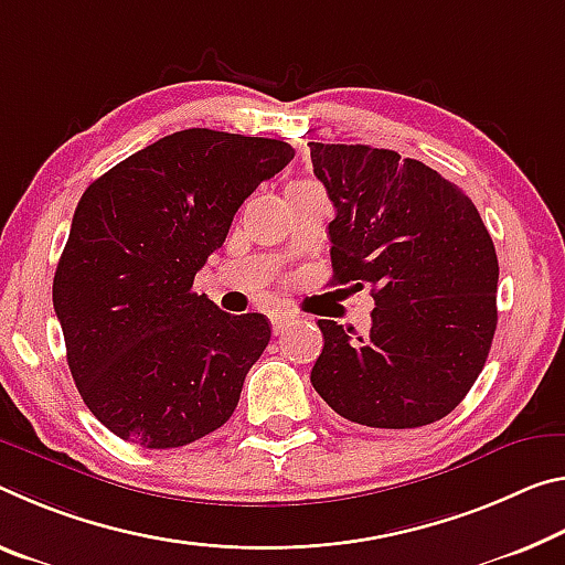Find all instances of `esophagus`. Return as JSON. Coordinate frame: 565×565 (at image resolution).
I'll return each mask as SVG.
<instances>
[{
    "mask_svg": "<svg viewBox=\"0 0 565 565\" xmlns=\"http://www.w3.org/2000/svg\"><path fill=\"white\" fill-rule=\"evenodd\" d=\"M289 321H294V317L286 315V311H281V309L271 311V327H274L276 334H281V331L289 327Z\"/></svg>",
    "mask_w": 565,
    "mask_h": 565,
    "instance_id": "34e87169",
    "label": "esophagus"
}]
</instances>
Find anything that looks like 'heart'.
<instances>
[{
  "mask_svg": "<svg viewBox=\"0 0 565 565\" xmlns=\"http://www.w3.org/2000/svg\"><path fill=\"white\" fill-rule=\"evenodd\" d=\"M301 183H303V181H301Z\"/></svg>",
  "mask_w": 565,
  "mask_h": 565,
  "instance_id": "obj_1",
  "label": "heart"
}]
</instances>
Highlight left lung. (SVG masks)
I'll return each instance as SVG.
<instances>
[{
    "label": "left lung",
    "instance_id": "obj_1",
    "mask_svg": "<svg viewBox=\"0 0 565 565\" xmlns=\"http://www.w3.org/2000/svg\"><path fill=\"white\" fill-rule=\"evenodd\" d=\"M329 223L331 284L372 286V329L329 319L311 370L349 423L407 429L460 405L486 366L498 324V256L458 185L395 150L309 142Z\"/></svg>",
    "mask_w": 565,
    "mask_h": 565
}]
</instances>
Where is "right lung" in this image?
<instances>
[{"label":"right lung","mask_w":565,"mask_h":565,"mask_svg":"<svg viewBox=\"0 0 565 565\" xmlns=\"http://www.w3.org/2000/svg\"><path fill=\"white\" fill-rule=\"evenodd\" d=\"M284 140L191 128L107 170L79 199L52 303L87 409L122 440L181 447L234 415L271 327L226 315L193 279Z\"/></svg>","instance_id":"add662e5"}]
</instances>
